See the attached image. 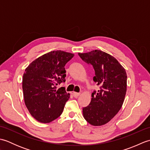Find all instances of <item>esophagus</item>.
Returning a JSON list of instances; mask_svg holds the SVG:
<instances>
[{
	"mask_svg": "<svg viewBox=\"0 0 150 150\" xmlns=\"http://www.w3.org/2000/svg\"><path fill=\"white\" fill-rule=\"evenodd\" d=\"M73 95L74 96V97H77L80 95V93H77V92H73Z\"/></svg>",
	"mask_w": 150,
	"mask_h": 150,
	"instance_id": "esophagus-1",
	"label": "esophagus"
}]
</instances>
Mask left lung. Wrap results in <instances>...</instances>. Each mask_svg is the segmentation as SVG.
Here are the masks:
<instances>
[{"instance_id": "left-lung-1", "label": "left lung", "mask_w": 150, "mask_h": 150, "mask_svg": "<svg viewBox=\"0 0 150 150\" xmlns=\"http://www.w3.org/2000/svg\"><path fill=\"white\" fill-rule=\"evenodd\" d=\"M79 55L93 66V81L100 86L99 90L92 93L90 104L82 109L84 118L93 126L104 125L122 106L127 86L126 70L116 59L103 51L96 50Z\"/></svg>"}]
</instances>
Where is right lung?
Masks as SVG:
<instances>
[{
    "label": "right lung",
    "instance_id": "add662e5",
    "mask_svg": "<svg viewBox=\"0 0 150 150\" xmlns=\"http://www.w3.org/2000/svg\"><path fill=\"white\" fill-rule=\"evenodd\" d=\"M73 56L53 51L35 60L25 69L22 78L25 104L39 122L49 123L62 114L69 93L64 87L57 89V85L66 81L64 66Z\"/></svg>",
    "mask_w": 150,
    "mask_h": 150
}]
</instances>
